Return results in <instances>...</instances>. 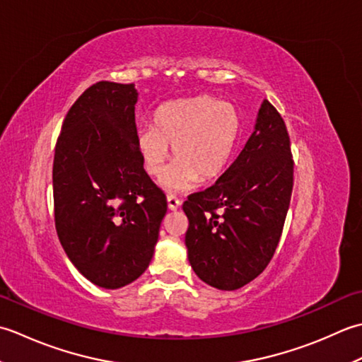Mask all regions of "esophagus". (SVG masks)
<instances>
[{
  "instance_id": "34e87169",
  "label": "esophagus",
  "mask_w": 362,
  "mask_h": 362,
  "mask_svg": "<svg viewBox=\"0 0 362 362\" xmlns=\"http://www.w3.org/2000/svg\"><path fill=\"white\" fill-rule=\"evenodd\" d=\"M167 203H168V209H172V211H176L181 206V200L173 194L167 195Z\"/></svg>"
}]
</instances>
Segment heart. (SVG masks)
<instances>
[{
  "label": "heart",
  "mask_w": 362,
  "mask_h": 362,
  "mask_svg": "<svg viewBox=\"0 0 362 362\" xmlns=\"http://www.w3.org/2000/svg\"><path fill=\"white\" fill-rule=\"evenodd\" d=\"M153 122L154 128L139 131L137 150L145 172L160 178L174 145L179 160L162 180L170 190H187L200 180L218 178L238 148L242 128L238 109L208 95L167 103Z\"/></svg>",
  "instance_id": "heart-1"
}]
</instances>
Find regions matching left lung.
<instances>
[{"label":"left lung","mask_w":362,"mask_h":362,"mask_svg":"<svg viewBox=\"0 0 362 362\" xmlns=\"http://www.w3.org/2000/svg\"><path fill=\"white\" fill-rule=\"evenodd\" d=\"M292 187L289 132L276 107L264 100L238 159L216 184L182 204L187 256L198 278L235 291L259 276L281 238Z\"/></svg>","instance_id":"8db88e82"}]
</instances>
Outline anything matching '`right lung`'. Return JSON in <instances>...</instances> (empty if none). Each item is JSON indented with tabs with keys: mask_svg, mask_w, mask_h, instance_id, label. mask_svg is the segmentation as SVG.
<instances>
[{
	"mask_svg": "<svg viewBox=\"0 0 362 362\" xmlns=\"http://www.w3.org/2000/svg\"><path fill=\"white\" fill-rule=\"evenodd\" d=\"M134 84L100 81L65 115L53 162L61 245L88 281L119 289L144 274L167 198L137 150Z\"/></svg>",
	"mask_w": 362,
	"mask_h": 362,
	"instance_id": "obj_1",
	"label": "right lung"
}]
</instances>
